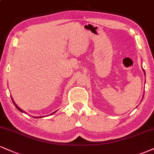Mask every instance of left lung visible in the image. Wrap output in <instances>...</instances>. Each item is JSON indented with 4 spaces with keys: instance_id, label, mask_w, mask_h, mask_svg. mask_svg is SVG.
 <instances>
[{
    "instance_id": "obj_1",
    "label": "left lung",
    "mask_w": 154,
    "mask_h": 154,
    "mask_svg": "<svg viewBox=\"0 0 154 154\" xmlns=\"http://www.w3.org/2000/svg\"><path fill=\"white\" fill-rule=\"evenodd\" d=\"M142 69H143V73H144V75H146V73H145V71H144V70H143V68H142Z\"/></svg>"
}]
</instances>
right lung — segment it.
<instances>
[{"instance_id": "1", "label": "right lung", "mask_w": 154, "mask_h": 154, "mask_svg": "<svg viewBox=\"0 0 154 154\" xmlns=\"http://www.w3.org/2000/svg\"><path fill=\"white\" fill-rule=\"evenodd\" d=\"M11 98H12V97H11ZM12 100H13V104H14V105H15V106H16V109H18V111H20V112H22V113H26V112H25L24 111H23V110H22L21 109H20V108H19V107H18V106L16 105V103H15V101H14V100H13V99H12ZM56 111H54V113H51V115L54 114V113H56ZM33 117H34V118H35V119H36V118H38H38H43V117H45V116H33Z\"/></svg>"}]
</instances>
